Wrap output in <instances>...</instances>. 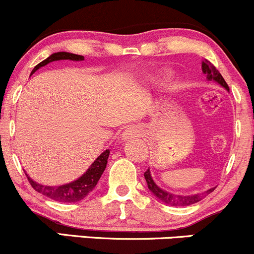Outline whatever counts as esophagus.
I'll return each instance as SVG.
<instances>
[{
  "label": "esophagus",
  "mask_w": 254,
  "mask_h": 254,
  "mask_svg": "<svg viewBox=\"0 0 254 254\" xmlns=\"http://www.w3.org/2000/svg\"><path fill=\"white\" fill-rule=\"evenodd\" d=\"M139 136V130L136 127H127L123 132H122V138L124 139H132Z\"/></svg>",
  "instance_id": "34e87169"
}]
</instances>
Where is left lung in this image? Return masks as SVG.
I'll return each instance as SVG.
<instances>
[{
    "label": "left lung",
    "mask_w": 254,
    "mask_h": 254,
    "mask_svg": "<svg viewBox=\"0 0 254 254\" xmlns=\"http://www.w3.org/2000/svg\"><path fill=\"white\" fill-rule=\"evenodd\" d=\"M202 70H203V74L206 75V78H208V80L216 81V82L220 83L221 86L224 87V88L229 92L228 84H227L226 81H224L222 75H221L220 72H218L217 69L215 68L214 64H211L210 62H208V61H205V62L202 63ZM144 178H145V182H147V184H148V189H149V190L153 192V193L155 194V196L159 198L161 202L168 204V205H173V206L191 205V204L199 202V200L203 198L204 194H208V193H210V192L214 191V189H210V190L206 191L205 193H198V194H193V196H178V194L168 193V192H166L162 190V189H160L159 186L154 183V180L151 179L149 170H147L144 172Z\"/></svg>",
    "instance_id": "8db88e82"
}]
</instances>
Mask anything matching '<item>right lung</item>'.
Segmentation results:
<instances>
[{"mask_svg": "<svg viewBox=\"0 0 254 254\" xmlns=\"http://www.w3.org/2000/svg\"><path fill=\"white\" fill-rule=\"evenodd\" d=\"M61 60H71V61H83V56L75 54H69V52H56V54H52L50 57H48L46 60H44L43 62L37 64L34 66V69L32 70L31 75L33 72H36L38 69L42 68V66L46 65L48 63L54 62V61H61ZM110 150H105L100 156L93 162L92 166L87 170L86 173L82 177L78 178L75 182L65 184V185L61 186H45L40 185L36 182L31 179L30 177L26 174L28 182H30L31 186L37 192L44 194V196L51 198V199L57 200V202H63V203H72V202H78V200L83 199L84 197L88 196L90 191H93V189L97 186V184L100 179L101 174L104 173L105 168H106L107 159H109Z\"/></svg>", "mask_w": 254, "mask_h": 254, "instance_id": "1", "label": "right lung"}]
</instances>
